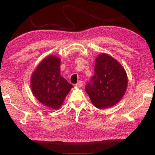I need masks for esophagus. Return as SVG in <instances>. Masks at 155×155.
<instances>
[{
    "instance_id": "1",
    "label": "esophagus",
    "mask_w": 155,
    "mask_h": 155,
    "mask_svg": "<svg viewBox=\"0 0 155 155\" xmlns=\"http://www.w3.org/2000/svg\"><path fill=\"white\" fill-rule=\"evenodd\" d=\"M76 85L77 86V87H81V86L83 85V81H78V82L76 84Z\"/></svg>"
}]
</instances>
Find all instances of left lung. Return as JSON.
Instances as JSON below:
<instances>
[{
    "mask_svg": "<svg viewBox=\"0 0 155 155\" xmlns=\"http://www.w3.org/2000/svg\"><path fill=\"white\" fill-rule=\"evenodd\" d=\"M127 75L116 60L106 54L96 59L94 74L85 86V91L94 106L106 109L121 100L127 87Z\"/></svg>",
    "mask_w": 155,
    "mask_h": 155,
    "instance_id": "obj_1",
    "label": "left lung"
}]
</instances>
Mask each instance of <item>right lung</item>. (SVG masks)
<instances>
[{"mask_svg":"<svg viewBox=\"0 0 155 155\" xmlns=\"http://www.w3.org/2000/svg\"><path fill=\"white\" fill-rule=\"evenodd\" d=\"M60 59L49 56L41 61L31 77V90L40 103L59 109L73 86L60 75Z\"/></svg>","mask_w":155,"mask_h":155,"instance_id":"1","label":"right lung"}]
</instances>
